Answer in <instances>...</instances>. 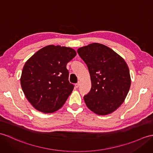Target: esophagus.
Listing matches in <instances>:
<instances>
[{
	"label": "esophagus",
	"instance_id": "obj_1",
	"mask_svg": "<svg viewBox=\"0 0 153 153\" xmlns=\"http://www.w3.org/2000/svg\"><path fill=\"white\" fill-rule=\"evenodd\" d=\"M79 85H80V82L79 81V82H77L76 85H75V87H76V88H78L79 87Z\"/></svg>",
	"mask_w": 153,
	"mask_h": 153
}]
</instances>
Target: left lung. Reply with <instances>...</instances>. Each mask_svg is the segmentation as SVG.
I'll list each match as a JSON object with an SVG mask.
<instances>
[{
	"label": "left lung",
	"mask_w": 153,
	"mask_h": 153,
	"mask_svg": "<svg viewBox=\"0 0 153 153\" xmlns=\"http://www.w3.org/2000/svg\"><path fill=\"white\" fill-rule=\"evenodd\" d=\"M86 63L91 89L84 97L87 108L100 115L115 111L125 101L131 85L125 60L108 46L93 43L77 49Z\"/></svg>",
	"instance_id": "left-lung-1"
}]
</instances>
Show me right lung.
Instances as JSON below:
<instances>
[{
	"instance_id": "add662e5",
	"label": "right lung",
	"mask_w": 153,
	"mask_h": 153,
	"mask_svg": "<svg viewBox=\"0 0 153 153\" xmlns=\"http://www.w3.org/2000/svg\"><path fill=\"white\" fill-rule=\"evenodd\" d=\"M76 55L74 49L49 45L25 64L21 85L27 100L38 111L51 113L62 107L74 89L66 65Z\"/></svg>"
}]
</instances>
